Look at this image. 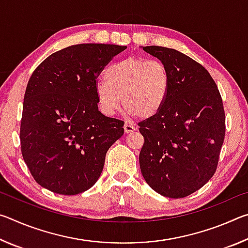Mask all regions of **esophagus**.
<instances>
[{
	"label": "esophagus",
	"instance_id": "esophagus-1",
	"mask_svg": "<svg viewBox=\"0 0 248 248\" xmlns=\"http://www.w3.org/2000/svg\"><path fill=\"white\" fill-rule=\"evenodd\" d=\"M124 129L125 133H130V132H133L134 130H136V127H134V125L131 124H124Z\"/></svg>",
	"mask_w": 248,
	"mask_h": 248
}]
</instances>
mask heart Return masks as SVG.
Returning a JSON list of instances; mask_svg holds the SVG:
<instances>
[{
	"mask_svg": "<svg viewBox=\"0 0 248 248\" xmlns=\"http://www.w3.org/2000/svg\"><path fill=\"white\" fill-rule=\"evenodd\" d=\"M105 81L95 85L100 111L112 116L123 99L124 108L141 119L154 117L162 110L169 97L170 74L162 61L130 57L105 70Z\"/></svg>",
	"mask_w": 248,
	"mask_h": 248,
	"instance_id": "b5f03b06",
	"label": "heart"
}]
</instances>
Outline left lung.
Listing matches in <instances>:
<instances>
[{
	"label": "left lung",
	"instance_id": "obj_1",
	"mask_svg": "<svg viewBox=\"0 0 248 248\" xmlns=\"http://www.w3.org/2000/svg\"><path fill=\"white\" fill-rule=\"evenodd\" d=\"M143 50L169 68L170 89L162 110L139 124L141 173L159 195L184 198L216 173L225 136L223 103L215 79L197 61L159 46Z\"/></svg>",
	"mask_w": 248,
	"mask_h": 248
}]
</instances>
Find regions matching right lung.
<instances>
[{
    "label": "right lung",
    "mask_w": 248,
    "mask_h": 248,
    "mask_svg": "<svg viewBox=\"0 0 248 248\" xmlns=\"http://www.w3.org/2000/svg\"><path fill=\"white\" fill-rule=\"evenodd\" d=\"M125 46L81 44L52 53L29 78L20 121L25 163L40 186L78 195L97 182L124 121L98 110L97 78Z\"/></svg>",
    "instance_id": "right-lung-1"
}]
</instances>
